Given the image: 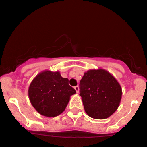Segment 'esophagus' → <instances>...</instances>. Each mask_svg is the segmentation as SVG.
I'll return each instance as SVG.
<instances>
[{
	"label": "esophagus",
	"mask_w": 147,
	"mask_h": 147,
	"mask_svg": "<svg viewBox=\"0 0 147 147\" xmlns=\"http://www.w3.org/2000/svg\"><path fill=\"white\" fill-rule=\"evenodd\" d=\"M75 91H76L77 93H78L79 91H80V88H79V86H75Z\"/></svg>",
	"instance_id": "obj_1"
}]
</instances>
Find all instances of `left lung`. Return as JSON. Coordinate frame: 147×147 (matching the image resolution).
<instances>
[{
    "label": "left lung",
    "mask_w": 147,
    "mask_h": 147,
    "mask_svg": "<svg viewBox=\"0 0 147 147\" xmlns=\"http://www.w3.org/2000/svg\"><path fill=\"white\" fill-rule=\"evenodd\" d=\"M85 112L90 117L105 119L118 109L122 96L120 84L104 69L89 70L80 81V93Z\"/></svg>",
    "instance_id": "8db88e82"
}]
</instances>
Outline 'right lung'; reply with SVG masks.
<instances>
[{"mask_svg": "<svg viewBox=\"0 0 147 147\" xmlns=\"http://www.w3.org/2000/svg\"><path fill=\"white\" fill-rule=\"evenodd\" d=\"M59 71L44 70L30 82L28 94L33 107L41 115L55 117L64 112L75 90Z\"/></svg>", "mask_w": 147, "mask_h": 147, "instance_id": "right-lung-1", "label": "right lung"}]
</instances>
